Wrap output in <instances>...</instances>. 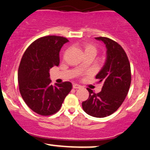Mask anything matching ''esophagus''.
<instances>
[{
  "label": "esophagus",
  "mask_w": 150,
  "mask_h": 150,
  "mask_svg": "<svg viewBox=\"0 0 150 150\" xmlns=\"http://www.w3.org/2000/svg\"><path fill=\"white\" fill-rule=\"evenodd\" d=\"M72 88H73L74 89H80V88H81V86L78 85V84H74V85H72Z\"/></svg>",
  "instance_id": "1"
}]
</instances>
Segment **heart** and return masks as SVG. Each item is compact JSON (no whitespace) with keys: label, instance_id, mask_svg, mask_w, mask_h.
<instances>
[{"label":"heart","instance_id":"obj_1","mask_svg":"<svg viewBox=\"0 0 150 150\" xmlns=\"http://www.w3.org/2000/svg\"><path fill=\"white\" fill-rule=\"evenodd\" d=\"M84 48H85V53H87V52H93V53H95L96 55L97 48L95 46L88 44V45H85L84 46Z\"/></svg>","mask_w":150,"mask_h":150}]
</instances>
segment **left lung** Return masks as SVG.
<instances>
[{
	"label": "left lung",
	"instance_id": "left-lung-1",
	"mask_svg": "<svg viewBox=\"0 0 150 150\" xmlns=\"http://www.w3.org/2000/svg\"><path fill=\"white\" fill-rule=\"evenodd\" d=\"M95 39L104 42L107 49L104 65L95 76L100 83L103 82V86L99 93L88 88L90 95L82 106L90 116L105 117L115 112L125 99L131 84L130 64L117 42L105 37Z\"/></svg>",
	"mask_w": 150,
	"mask_h": 150
}]
</instances>
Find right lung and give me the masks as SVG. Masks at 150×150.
I'll return each instance as SVG.
<instances>
[{
  "label": "right lung",
  "instance_id": "1",
  "mask_svg": "<svg viewBox=\"0 0 150 150\" xmlns=\"http://www.w3.org/2000/svg\"><path fill=\"white\" fill-rule=\"evenodd\" d=\"M67 42V38L60 36L40 38L28 47L21 59L18 72L20 93L26 105L37 114H55L71 90L70 82L51 85L49 72L59 65L60 49Z\"/></svg>",
  "mask_w": 150,
  "mask_h": 150
}]
</instances>
